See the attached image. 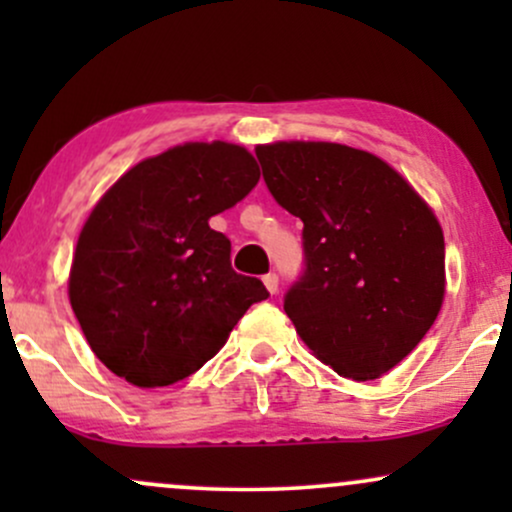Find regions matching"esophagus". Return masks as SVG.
I'll return each mask as SVG.
<instances>
[{
    "label": "esophagus",
    "mask_w": 512,
    "mask_h": 512,
    "mask_svg": "<svg viewBox=\"0 0 512 512\" xmlns=\"http://www.w3.org/2000/svg\"><path fill=\"white\" fill-rule=\"evenodd\" d=\"M262 281H264V289L269 291V296H276V293H279V276L267 274Z\"/></svg>",
    "instance_id": "34e87169"
}]
</instances>
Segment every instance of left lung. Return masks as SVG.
<instances>
[{"instance_id": "8db88e82", "label": "left lung", "mask_w": 512, "mask_h": 512, "mask_svg": "<svg viewBox=\"0 0 512 512\" xmlns=\"http://www.w3.org/2000/svg\"><path fill=\"white\" fill-rule=\"evenodd\" d=\"M276 202L303 221L305 274L284 310L344 378L375 380L407 358L445 298L443 228L390 163L334 142L255 149Z\"/></svg>"}]
</instances>
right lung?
Returning <instances> with one entry per match:
<instances>
[{
	"label": "right lung",
	"instance_id": "1",
	"mask_svg": "<svg viewBox=\"0 0 512 512\" xmlns=\"http://www.w3.org/2000/svg\"><path fill=\"white\" fill-rule=\"evenodd\" d=\"M257 180L245 146L187 142L105 190L69 269V303L105 368L144 390L185 380L269 296L260 279L233 272L231 240L209 226Z\"/></svg>",
	"mask_w": 512,
	"mask_h": 512
}]
</instances>
